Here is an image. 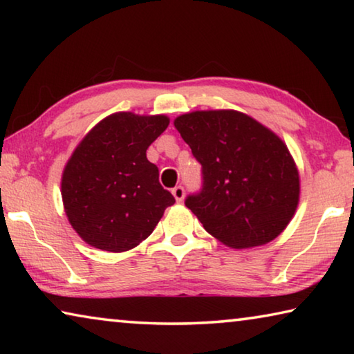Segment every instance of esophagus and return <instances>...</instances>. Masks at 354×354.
I'll return each instance as SVG.
<instances>
[{
  "instance_id": "1",
  "label": "esophagus",
  "mask_w": 354,
  "mask_h": 354,
  "mask_svg": "<svg viewBox=\"0 0 354 354\" xmlns=\"http://www.w3.org/2000/svg\"><path fill=\"white\" fill-rule=\"evenodd\" d=\"M171 194H173V196H175V200L178 203H181L184 200V187H183V185H176V187L171 190Z\"/></svg>"
}]
</instances>
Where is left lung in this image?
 Wrapping results in <instances>:
<instances>
[{"label": "left lung", "mask_w": 354, "mask_h": 354, "mask_svg": "<svg viewBox=\"0 0 354 354\" xmlns=\"http://www.w3.org/2000/svg\"><path fill=\"white\" fill-rule=\"evenodd\" d=\"M175 128L201 164L203 187L185 206L209 234L231 248L277 239L299 201V175L286 143L230 109L183 113Z\"/></svg>", "instance_id": "obj_1"}]
</instances>
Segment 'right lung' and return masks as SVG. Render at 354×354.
<instances>
[{
  "instance_id": "1",
  "label": "right lung",
  "mask_w": 354,
  "mask_h": 354,
  "mask_svg": "<svg viewBox=\"0 0 354 354\" xmlns=\"http://www.w3.org/2000/svg\"><path fill=\"white\" fill-rule=\"evenodd\" d=\"M169 123L165 115L117 112L80 142L64 169L61 192L70 225L84 242L111 253L128 251L175 203L147 159Z\"/></svg>"
}]
</instances>
